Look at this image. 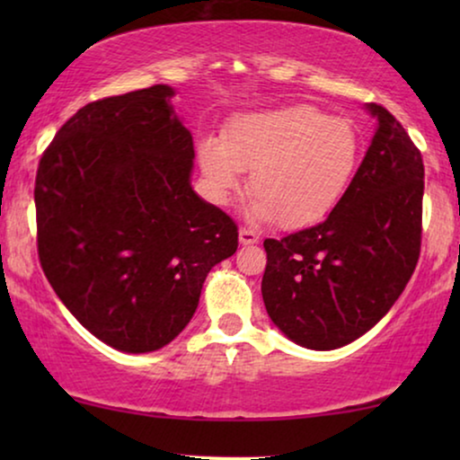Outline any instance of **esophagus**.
I'll use <instances>...</instances> for the list:
<instances>
[{
    "label": "esophagus",
    "instance_id": "obj_1",
    "mask_svg": "<svg viewBox=\"0 0 460 460\" xmlns=\"http://www.w3.org/2000/svg\"><path fill=\"white\" fill-rule=\"evenodd\" d=\"M238 241H241V244H244V247H249V244L260 243V234L249 228H241L238 230Z\"/></svg>",
    "mask_w": 460,
    "mask_h": 460
}]
</instances>
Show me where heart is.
Segmentation results:
<instances>
[{"mask_svg":"<svg viewBox=\"0 0 460 460\" xmlns=\"http://www.w3.org/2000/svg\"><path fill=\"white\" fill-rule=\"evenodd\" d=\"M200 173L217 203L228 205L249 172V213L299 230L329 216L348 190L360 140L345 119L307 104L251 111L232 117L222 140L197 146Z\"/></svg>","mask_w":460,"mask_h":460,"instance_id":"b5f03b06","label":"heart"}]
</instances>
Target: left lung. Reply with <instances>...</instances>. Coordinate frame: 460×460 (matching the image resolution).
Segmentation results:
<instances>
[{"mask_svg": "<svg viewBox=\"0 0 460 460\" xmlns=\"http://www.w3.org/2000/svg\"><path fill=\"white\" fill-rule=\"evenodd\" d=\"M367 111L375 136L329 217L263 241L268 316L307 349L343 348L373 329L419 261L423 159L392 112L379 104Z\"/></svg>", "mask_w": 460, "mask_h": 460, "instance_id": "8db88e82", "label": "left lung"}]
</instances>
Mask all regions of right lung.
Segmentation results:
<instances>
[{"mask_svg": "<svg viewBox=\"0 0 460 460\" xmlns=\"http://www.w3.org/2000/svg\"><path fill=\"white\" fill-rule=\"evenodd\" d=\"M172 85L98 100L58 129L35 180L37 249L66 310L125 354L172 343L236 224L194 192Z\"/></svg>", "mask_w": 460, "mask_h": 460, "instance_id": "1", "label": "right lung"}]
</instances>
